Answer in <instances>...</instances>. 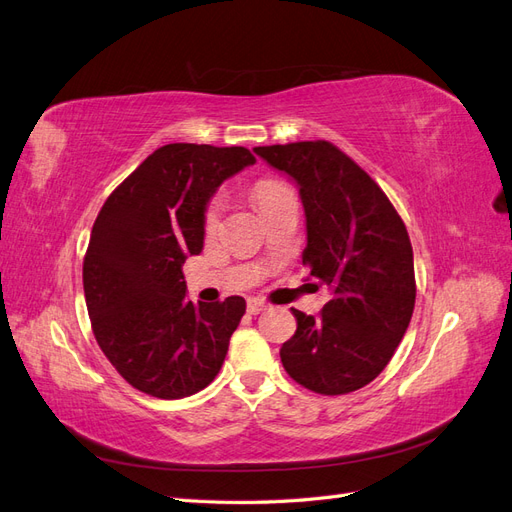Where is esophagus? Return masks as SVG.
Listing matches in <instances>:
<instances>
[{
    "label": "esophagus",
    "mask_w": 512,
    "mask_h": 512,
    "mask_svg": "<svg viewBox=\"0 0 512 512\" xmlns=\"http://www.w3.org/2000/svg\"><path fill=\"white\" fill-rule=\"evenodd\" d=\"M269 307V303H265L262 299H247V312L250 314H260V312H265V309Z\"/></svg>",
    "instance_id": "obj_1"
}]
</instances>
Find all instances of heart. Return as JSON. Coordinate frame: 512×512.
Segmentation results:
<instances>
[{
	"instance_id": "obj_1",
	"label": "heart",
	"mask_w": 512,
	"mask_h": 512,
	"mask_svg": "<svg viewBox=\"0 0 512 512\" xmlns=\"http://www.w3.org/2000/svg\"><path fill=\"white\" fill-rule=\"evenodd\" d=\"M290 190L282 181L277 179H258L252 185V198L254 203L260 207V211H267L275 200H280L284 194H288ZM222 198L215 196L209 200V205L205 207V215H203V226L207 232H215L220 226V218H222Z\"/></svg>"
}]
</instances>
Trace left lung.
<instances>
[{
  "label": "left lung",
  "mask_w": 512,
  "mask_h": 512,
  "mask_svg": "<svg viewBox=\"0 0 512 512\" xmlns=\"http://www.w3.org/2000/svg\"><path fill=\"white\" fill-rule=\"evenodd\" d=\"M299 185L307 220L303 265L331 301L320 316L292 309L297 331L280 356L288 376L320 395H346L389 365L416 299L404 220L365 170L329 141L256 147Z\"/></svg>",
  "instance_id": "1"
}]
</instances>
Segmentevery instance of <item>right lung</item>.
I'll return each instance as SVG.
<instances>
[{
  "label": "right lung",
  "instance_id": "add662e5",
  "mask_svg": "<svg viewBox=\"0 0 512 512\" xmlns=\"http://www.w3.org/2000/svg\"><path fill=\"white\" fill-rule=\"evenodd\" d=\"M254 162L245 147L164 145L100 209L83 260L85 303L98 346L134 389L181 399L218 376L245 299L194 305L181 267L203 250L213 192Z\"/></svg>",
  "mask_w": 512,
  "mask_h": 512
}]
</instances>
